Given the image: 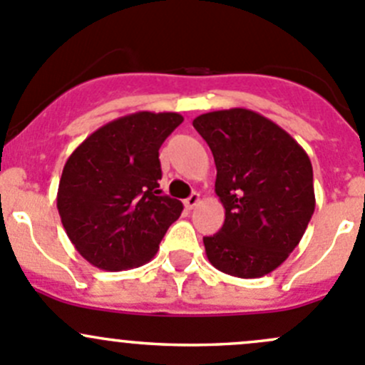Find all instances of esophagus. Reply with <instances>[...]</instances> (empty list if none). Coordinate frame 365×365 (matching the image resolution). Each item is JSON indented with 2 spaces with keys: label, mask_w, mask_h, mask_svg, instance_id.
Instances as JSON below:
<instances>
[{
  "label": "esophagus",
  "mask_w": 365,
  "mask_h": 365,
  "mask_svg": "<svg viewBox=\"0 0 365 365\" xmlns=\"http://www.w3.org/2000/svg\"><path fill=\"white\" fill-rule=\"evenodd\" d=\"M200 203H201V196H200V194H197V192H192V194H190V196L185 200V207L189 208V210H192V208L197 207V205H200Z\"/></svg>",
  "instance_id": "esophagus-1"
}]
</instances>
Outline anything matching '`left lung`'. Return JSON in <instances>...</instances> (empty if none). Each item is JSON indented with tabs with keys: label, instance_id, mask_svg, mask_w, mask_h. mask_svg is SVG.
<instances>
[{
	"label": "left lung",
	"instance_id": "left-lung-1",
	"mask_svg": "<svg viewBox=\"0 0 365 365\" xmlns=\"http://www.w3.org/2000/svg\"><path fill=\"white\" fill-rule=\"evenodd\" d=\"M192 126L214 155L215 194L225 225L203 237L219 271L260 278L294 251L316 208L309 155L272 123L247 108L197 115Z\"/></svg>",
	"mask_w": 365,
	"mask_h": 365
}]
</instances>
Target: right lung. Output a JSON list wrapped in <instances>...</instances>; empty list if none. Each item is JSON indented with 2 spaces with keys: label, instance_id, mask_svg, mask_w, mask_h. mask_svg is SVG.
I'll list each match as a JSON object with an SVG mask.
<instances>
[{
  "label": "right lung",
  "instance_id": "obj_1",
  "mask_svg": "<svg viewBox=\"0 0 365 365\" xmlns=\"http://www.w3.org/2000/svg\"><path fill=\"white\" fill-rule=\"evenodd\" d=\"M183 118L135 112L91 133L63 165L56 208L78 253L94 267L123 271L158 251L182 201L162 196L158 150Z\"/></svg>",
  "mask_w": 365,
  "mask_h": 365
}]
</instances>
